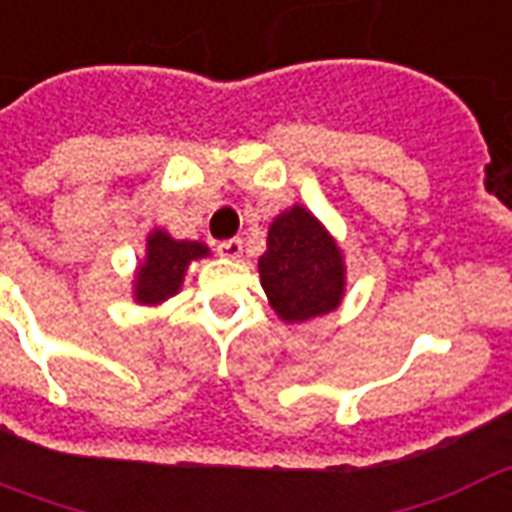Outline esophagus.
I'll return each mask as SVG.
<instances>
[{"mask_svg":"<svg viewBox=\"0 0 512 512\" xmlns=\"http://www.w3.org/2000/svg\"><path fill=\"white\" fill-rule=\"evenodd\" d=\"M217 252L222 257L238 260V257L244 255V241H241V238H227V241H219Z\"/></svg>","mask_w":512,"mask_h":512,"instance_id":"34e87169","label":"esophagus"}]
</instances>
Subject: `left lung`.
I'll list each match as a JSON object with an SVG mask.
<instances>
[{"label": "left lung", "instance_id": "obj_1", "mask_svg": "<svg viewBox=\"0 0 512 512\" xmlns=\"http://www.w3.org/2000/svg\"><path fill=\"white\" fill-rule=\"evenodd\" d=\"M257 268L268 304L285 323H304L342 304V249L304 206L287 208L271 222Z\"/></svg>", "mask_w": 512, "mask_h": 512}]
</instances>
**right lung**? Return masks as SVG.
Returning a JSON list of instances; mask_svg holds the SVG:
<instances>
[{
    "instance_id": "obj_1",
    "label": "right lung",
    "mask_w": 512,
    "mask_h": 512,
    "mask_svg": "<svg viewBox=\"0 0 512 512\" xmlns=\"http://www.w3.org/2000/svg\"><path fill=\"white\" fill-rule=\"evenodd\" d=\"M208 257V246L200 241H176L165 230H151L146 238V257L135 271V301L162 304L181 290L192 260Z\"/></svg>"
}]
</instances>
